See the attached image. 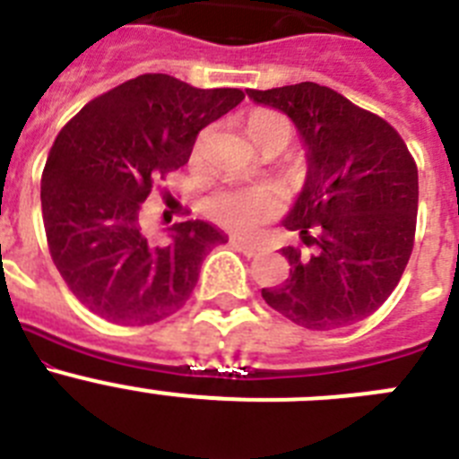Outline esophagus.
<instances>
[{
  "instance_id": "34e87169",
  "label": "esophagus",
  "mask_w": 459,
  "mask_h": 459,
  "mask_svg": "<svg viewBox=\"0 0 459 459\" xmlns=\"http://www.w3.org/2000/svg\"><path fill=\"white\" fill-rule=\"evenodd\" d=\"M232 246L237 250H241L243 255H246V257H255V255H259L262 253V246H257V243H248V241H237V238H234L232 241Z\"/></svg>"
}]
</instances>
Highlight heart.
Returning <instances> with one entry per match:
<instances>
[{
  "label": "heart",
  "mask_w": 459,
  "mask_h": 459,
  "mask_svg": "<svg viewBox=\"0 0 459 459\" xmlns=\"http://www.w3.org/2000/svg\"><path fill=\"white\" fill-rule=\"evenodd\" d=\"M248 135L255 144L264 140L287 144L291 124L278 112H255L248 119ZM278 195L264 186H222L206 200L209 216L237 234H255L278 213Z\"/></svg>",
  "instance_id": "1"
}]
</instances>
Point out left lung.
<instances>
[{
	"label": "left lung",
	"mask_w": 459,
	"mask_h": 459,
	"mask_svg": "<svg viewBox=\"0 0 459 459\" xmlns=\"http://www.w3.org/2000/svg\"><path fill=\"white\" fill-rule=\"evenodd\" d=\"M248 99L291 119L306 149V181L282 227L290 275L262 290L280 315L312 331L370 317L404 273L416 232L419 169L381 117L315 82L248 89Z\"/></svg>",
	"instance_id": "8db88e82"
}]
</instances>
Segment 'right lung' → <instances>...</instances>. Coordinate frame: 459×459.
I'll return each mask as SVG.
<instances>
[{"mask_svg": "<svg viewBox=\"0 0 459 459\" xmlns=\"http://www.w3.org/2000/svg\"><path fill=\"white\" fill-rule=\"evenodd\" d=\"M246 99L147 73L109 89L73 117L48 156L40 206L56 271L84 307L121 326L179 310L202 262L227 243L206 221L174 222L168 243L140 227V202L158 174L188 163L197 133Z\"/></svg>", "mask_w": 459, "mask_h": 459, "instance_id": "right-lung-1", "label": "right lung"}]
</instances>
